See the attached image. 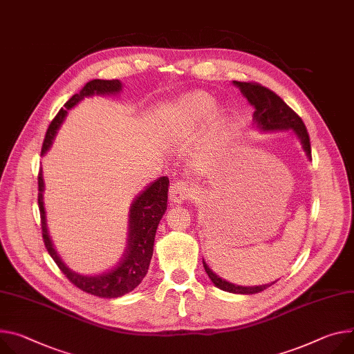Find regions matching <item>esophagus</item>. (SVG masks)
I'll return each instance as SVG.
<instances>
[{
  "label": "esophagus",
  "instance_id": "esophagus-1",
  "mask_svg": "<svg viewBox=\"0 0 354 354\" xmlns=\"http://www.w3.org/2000/svg\"><path fill=\"white\" fill-rule=\"evenodd\" d=\"M195 187L183 180H175L169 187V201L174 203H183L194 196Z\"/></svg>",
  "mask_w": 354,
  "mask_h": 354
}]
</instances>
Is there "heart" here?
Here are the masks:
<instances>
[{
  "instance_id": "heart-1",
  "label": "heart",
  "mask_w": 354,
  "mask_h": 354,
  "mask_svg": "<svg viewBox=\"0 0 354 354\" xmlns=\"http://www.w3.org/2000/svg\"><path fill=\"white\" fill-rule=\"evenodd\" d=\"M175 127L182 133H192L210 118L213 131H218L223 127V109L216 106L214 99L205 91H192L178 102L175 107Z\"/></svg>"
}]
</instances>
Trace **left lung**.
Here are the masks:
<instances>
[{
  "label": "left lung",
  "mask_w": 354,
  "mask_h": 354,
  "mask_svg": "<svg viewBox=\"0 0 354 354\" xmlns=\"http://www.w3.org/2000/svg\"><path fill=\"white\" fill-rule=\"evenodd\" d=\"M233 84L240 88L247 102L254 107L252 114V124L259 128L260 131H292L295 137L299 140L304 152L306 153V158L310 160V142L309 136L306 131V127L302 122L301 117L292 110L289 109L285 102L277 95L270 88L259 84V83H247V82H236L233 80ZM203 267L206 274L209 275L210 281L214 283V286L220 288L221 291L232 292V294H240V295H252L259 294L277 281L266 285H254V286H243L236 285L233 282H229L226 279L220 278L217 274L210 270V267L203 260Z\"/></svg>",
  "instance_id": "1"
}]
</instances>
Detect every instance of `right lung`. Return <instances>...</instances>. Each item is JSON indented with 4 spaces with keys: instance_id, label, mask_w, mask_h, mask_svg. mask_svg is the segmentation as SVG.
I'll use <instances>...</instances> for the list:
<instances>
[{
    "instance_id": "add662e5",
    "label": "right lung",
    "mask_w": 354,
    "mask_h": 354,
    "mask_svg": "<svg viewBox=\"0 0 354 354\" xmlns=\"http://www.w3.org/2000/svg\"><path fill=\"white\" fill-rule=\"evenodd\" d=\"M122 90V83L120 80H100L94 79L86 83V86L65 103L63 109L56 114L50 122L41 155H45L56 137L59 127L68 115V111L77 106L83 99L91 97V95H111ZM168 186L169 179L167 176H160L155 182L149 183L141 194L134 199L128 212V236L127 244L121 260L111 270L95 274V275H83L71 270L62 261L59 252L55 250L53 241L50 239L48 223H46V210L44 202L45 182L42 169L38 175V203L42 221V237L46 245L48 252L57 264L60 271L66 275V278L75 283L82 291L100 298H120L134 289L141 283L144 277L148 272V267L153 252V241L158 224L167 212L168 202Z\"/></svg>"
}]
</instances>
